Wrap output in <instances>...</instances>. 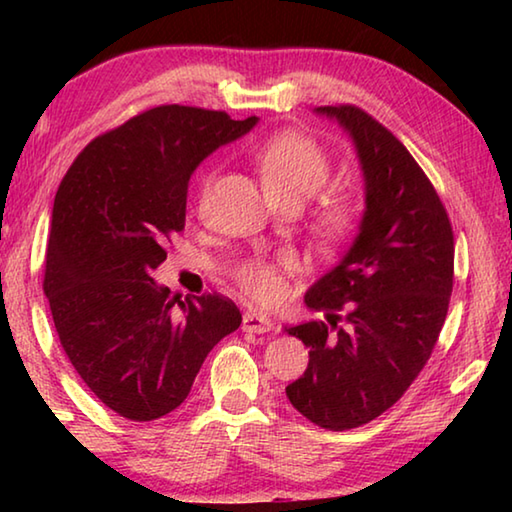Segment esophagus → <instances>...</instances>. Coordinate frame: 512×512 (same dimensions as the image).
<instances>
[{
    "instance_id": "esophagus-1",
    "label": "esophagus",
    "mask_w": 512,
    "mask_h": 512,
    "mask_svg": "<svg viewBox=\"0 0 512 512\" xmlns=\"http://www.w3.org/2000/svg\"><path fill=\"white\" fill-rule=\"evenodd\" d=\"M241 329H244V332H253V334H266V332H271V329H273V323H271V318H268V316L255 314V311H246Z\"/></svg>"
}]
</instances>
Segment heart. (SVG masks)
Masks as SVG:
<instances>
[{"label":"heart","instance_id":"heart-1","mask_svg":"<svg viewBox=\"0 0 512 512\" xmlns=\"http://www.w3.org/2000/svg\"><path fill=\"white\" fill-rule=\"evenodd\" d=\"M264 187L275 203L302 205L332 178L334 162L323 146L296 131L277 133L255 151ZM212 176L203 178V192ZM363 207L352 192H329L311 214V235L320 246L336 248L354 237ZM291 259H250L237 266L235 282L250 300L273 305L284 296V271Z\"/></svg>","mask_w":512,"mask_h":512}]
</instances>
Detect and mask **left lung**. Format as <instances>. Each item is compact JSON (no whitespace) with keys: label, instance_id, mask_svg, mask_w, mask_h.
Listing matches in <instances>:
<instances>
[{"label":"left lung","instance_id":"8db88e82","mask_svg":"<svg viewBox=\"0 0 512 512\" xmlns=\"http://www.w3.org/2000/svg\"><path fill=\"white\" fill-rule=\"evenodd\" d=\"M318 112L352 135L366 212L348 255L305 296L327 320L287 329L309 348L287 397L318 427L345 431L391 409L429 361L454 287V232L427 173L384 124L352 103Z\"/></svg>","mask_w":512,"mask_h":512}]
</instances>
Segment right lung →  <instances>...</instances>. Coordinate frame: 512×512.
I'll use <instances>...</instances> for the list:
<instances>
[{"mask_svg": "<svg viewBox=\"0 0 512 512\" xmlns=\"http://www.w3.org/2000/svg\"><path fill=\"white\" fill-rule=\"evenodd\" d=\"M255 121L178 103L149 108L94 137L58 187L42 289L67 359L121 418L178 409L207 354L241 325L230 298L178 300L151 271L185 230L198 162Z\"/></svg>", "mask_w": 512, "mask_h": 512, "instance_id": "obj_1", "label": "right lung"}]
</instances>
